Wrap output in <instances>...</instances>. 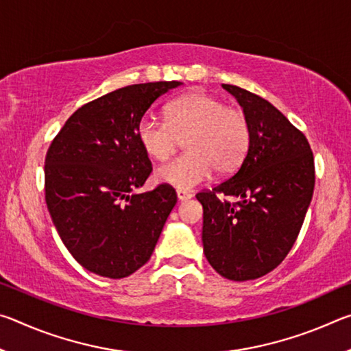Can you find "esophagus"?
<instances>
[{"label":"esophagus","instance_id":"1","mask_svg":"<svg viewBox=\"0 0 351 351\" xmlns=\"http://www.w3.org/2000/svg\"><path fill=\"white\" fill-rule=\"evenodd\" d=\"M176 197L180 201H187L190 197H192V195L186 192V190H176Z\"/></svg>","mask_w":351,"mask_h":351}]
</instances>
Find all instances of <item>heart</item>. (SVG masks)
I'll list each match as a JSON object with an SVG mask.
<instances>
[{
  "label": "heart",
  "mask_w": 351,
  "mask_h": 351,
  "mask_svg": "<svg viewBox=\"0 0 351 351\" xmlns=\"http://www.w3.org/2000/svg\"><path fill=\"white\" fill-rule=\"evenodd\" d=\"M138 139L156 161L169 159L184 139L186 153L159 167L156 180L178 190H190L209 180L213 170L223 176L239 169L247 153L251 130L245 112L197 91L170 102L165 121L142 117Z\"/></svg>",
  "instance_id": "obj_1"
}]
</instances>
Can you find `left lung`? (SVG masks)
<instances>
[{"label": "left lung", "mask_w": 351, "mask_h": 351, "mask_svg": "<svg viewBox=\"0 0 351 351\" xmlns=\"http://www.w3.org/2000/svg\"><path fill=\"white\" fill-rule=\"evenodd\" d=\"M223 88L241 105L251 142L229 180L197 193L201 237L212 268L245 282L277 268L295 243L313 198L314 158L305 134L268 100L235 85Z\"/></svg>", "instance_id": "left-lung-1"}]
</instances>
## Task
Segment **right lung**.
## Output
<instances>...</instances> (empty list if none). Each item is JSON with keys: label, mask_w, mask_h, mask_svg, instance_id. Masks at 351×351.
I'll return each mask as SVG.
<instances>
[{"label": "right lung", "mask_w": 351, "mask_h": 351, "mask_svg": "<svg viewBox=\"0 0 351 351\" xmlns=\"http://www.w3.org/2000/svg\"><path fill=\"white\" fill-rule=\"evenodd\" d=\"M181 82L130 85L80 106L47 148L45 198L63 245L83 268L123 278L150 260L176 192L159 184L138 193L152 162L138 123Z\"/></svg>", "instance_id": "add662e5"}]
</instances>
